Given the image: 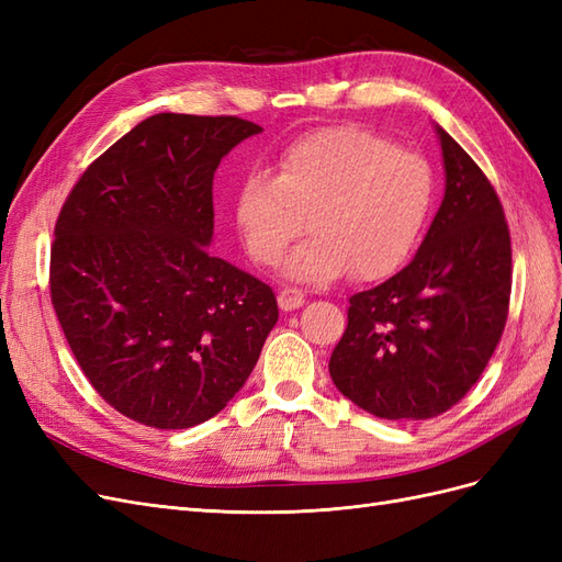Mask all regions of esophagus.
<instances>
[{"label": "esophagus", "instance_id": "34e87169", "mask_svg": "<svg viewBox=\"0 0 562 562\" xmlns=\"http://www.w3.org/2000/svg\"><path fill=\"white\" fill-rule=\"evenodd\" d=\"M302 304H304V293L295 291V288H283V291L279 293V307L283 312H293V310L302 307Z\"/></svg>", "mask_w": 562, "mask_h": 562}]
</instances>
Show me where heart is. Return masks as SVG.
I'll return each mask as SVG.
<instances>
[{
    "label": "heart",
    "mask_w": 562,
    "mask_h": 562,
    "mask_svg": "<svg viewBox=\"0 0 562 562\" xmlns=\"http://www.w3.org/2000/svg\"><path fill=\"white\" fill-rule=\"evenodd\" d=\"M431 209L427 159L370 128L335 126L288 145L277 176L250 173L236 192L234 220L260 265H277L307 225L316 229L285 260L291 279L326 283L353 269L375 281L411 260Z\"/></svg>",
    "instance_id": "1"
}]
</instances>
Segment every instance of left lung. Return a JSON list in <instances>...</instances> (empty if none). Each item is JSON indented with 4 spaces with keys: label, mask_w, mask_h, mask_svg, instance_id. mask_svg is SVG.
<instances>
[{
    "label": "left lung",
    "mask_w": 562,
    "mask_h": 562,
    "mask_svg": "<svg viewBox=\"0 0 562 562\" xmlns=\"http://www.w3.org/2000/svg\"><path fill=\"white\" fill-rule=\"evenodd\" d=\"M446 194L411 265L349 297L330 356L339 394L382 419L438 417L479 382L512 295V236L497 192L436 124Z\"/></svg>",
    "instance_id": "obj_1"
}]
</instances>
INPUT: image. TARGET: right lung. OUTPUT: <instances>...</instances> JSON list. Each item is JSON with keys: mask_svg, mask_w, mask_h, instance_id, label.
I'll return each instance as SVG.
<instances>
[{"mask_svg": "<svg viewBox=\"0 0 562 562\" xmlns=\"http://www.w3.org/2000/svg\"><path fill=\"white\" fill-rule=\"evenodd\" d=\"M262 128L161 112L98 157L67 196L50 302L77 363L114 411L190 429L234 398L269 330L274 291L213 258V176Z\"/></svg>", "mask_w": 562, "mask_h": 562, "instance_id": "right-lung-1", "label": "right lung"}]
</instances>
